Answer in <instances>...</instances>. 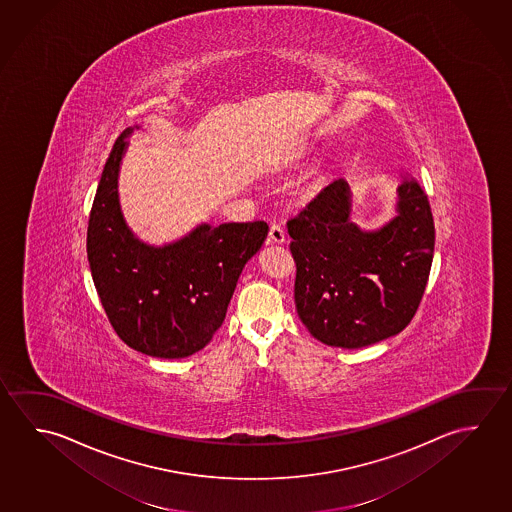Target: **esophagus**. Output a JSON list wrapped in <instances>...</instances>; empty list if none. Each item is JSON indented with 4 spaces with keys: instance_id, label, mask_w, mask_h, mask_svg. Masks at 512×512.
Returning <instances> with one entry per match:
<instances>
[{
    "instance_id": "34e87169",
    "label": "esophagus",
    "mask_w": 512,
    "mask_h": 512,
    "mask_svg": "<svg viewBox=\"0 0 512 512\" xmlns=\"http://www.w3.org/2000/svg\"><path fill=\"white\" fill-rule=\"evenodd\" d=\"M268 243H286V228L282 223H273L269 228Z\"/></svg>"
}]
</instances>
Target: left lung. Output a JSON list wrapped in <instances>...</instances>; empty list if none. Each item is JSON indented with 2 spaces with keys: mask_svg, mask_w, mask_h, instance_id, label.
I'll return each instance as SVG.
<instances>
[{
  "mask_svg": "<svg viewBox=\"0 0 512 512\" xmlns=\"http://www.w3.org/2000/svg\"><path fill=\"white\" fill-rule=\"evenodd\" d=\"M395 217L377 230L350 221V189L332 181L287 221L296 313L316 340L361 349L403 331L430 277L435 226L417 181L397 189Z\"/></svg>",
  "mask_w": 512,
  "mask_h": 512,
  "instance_id": "obj_1",
  "label": "left lung"
}]
</instances>
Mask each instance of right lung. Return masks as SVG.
Segmentation results:
<instances>
[{"mask_svg":"<svg viewBox=\"0 0 512 512\" xmlns=\"http://www.w3.org/2000/svg\"><path fill=\"white\" fill-rule=\"evenodd\" d=\"M129 127L109 153L88 225L91 277L109 322L131 349L153 358H187L225 322L244 264L268 237L264 221L196 226L153 246L127 226L118 172Z\"/></svg>","mask_w":512,"mask_h":512,"instance_id":"1","label":"right lung"}]
</instances>
